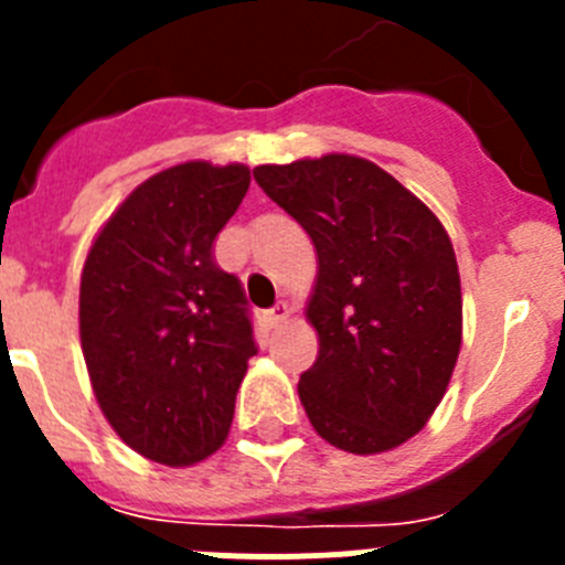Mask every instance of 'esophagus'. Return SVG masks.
Returning a JSON list of instances; mask_svg holds the SVG:
<instances>
[{"label": "esophagus", "instance_id": "esophagus-1", "mask_svg": "<svg viewBox=\"0 0 565 565\" xmlns=\"http://www.w3.org/2000/svg\"><path fill=\"white\" fill-rule=\"evenodd\" d=\"M288 317H291V308H288L286 302H277V306L268 308V311H266V326L277 328V326H282Z\"/></svg>", "mask_w": 565, "mask_h": 565}]
</instances>
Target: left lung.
I'll return each mask as SVG.
<instances>
[{
  "label": "left lung",
  "instance_id": "8db88e82",
  "mask_svg": "<svg viewBox=\"0 0 565 565\" xmlns=\"http://www.w3.org/2000/svg\"><path fill=\"white\" fill-rule=\"evenodd\" d=\"M317 248L308 322L319 333L299 402L313 430L356 456L430 422L461 351V277L441 221L356 154L254 169Z\"/></svg>",
  "mask_w": 565,
  "mask_h": 565
}]
</instances>
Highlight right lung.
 <instances>
[{"label":"right lung","instance_id":"1","mask_svg":"<svg viewBox=\"0 0 565 565\" xmlns=\"http://www.w3.org/2000/svg\"><path fill=\"white\" fill-rule=\"evenodd\" d=\"M248 183L243 163L163 169L115 209L84 263L89 382L113 430L149 461H203L232 427L257 344L239 279L214 263V237Z\"/></svg>","mask_w":565,"mask_h":565}]
</instances>
